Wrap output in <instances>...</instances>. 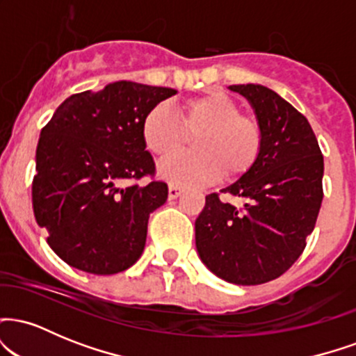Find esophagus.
Returning <instances> with one entry per match:
<instances>
[{"mask_svg": "<svg viewBox=\"0 0 356 356\" xmlns=\"http://www.w3.org/2000/svg\"><path fill=\"white\" fill-rule=\"evenodd\" d=\"M179 194H181V181H179V177L170 175L169 177V195L170 197H177Z\"/></svg>", "mask_w": 356, "mask_h": 356, "instance_id": "esophagus-1", "label": "esophagus"}]
</instances>
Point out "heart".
I'll list each match as a JSON object with an SVG mask.
<instances>
[{
    "label": "heart",
    "instance_id": "obj_1",
    "mask_svg": "<svg viewBox=\"0 0 356 356\" xmlns=\"http://www.w3.org/2000/svg\"><path fill=\"white\" fill-rule=\"evenodd\" d=\"M252 155H254V144H249L248 145V149H246V152H244L243 155H241L239 157V164H241V167H246L249 162L252 161Z\"/></svg>",
    "mask_w": 356,
    "mask_h": 356
}]
</instances>
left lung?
Instances as JSON below:
<instances>
[{
	"instance_id": "1",
	"label": "left lung",
	"mask_w": 356,
	"mask_h": 356,
	"mask_svg": "<svg viewBox=\"0 0 356 356\" xmlns=\"http://www.w3.org/2000/svg\"><path fill=\"white\" fill-rule=\"evenodd\" d=\"M172 95V88L120 80L68 97L44 125L31 187L35 219L72 268L117 275L144 252L149 216L167 201V186L113 181L154 174L145 118Z\"/></svg>"
}]
</instances>
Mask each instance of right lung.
<instances>
[{"label":"right lung","mask_w":356,"mask_h":356,"mask_svg":"<svg viewBox=\"0 0 356 356\" xmlns=\"http://www.w3.org/2000/svg\"><path fill=\"white\" fill-rule=\"evenodd\" d=\"M229 90L254 113L256 134L244 142V152L254 144V155L236 182L206 195L195 219V248L220 280L263 284L293 266L314 229L323 201V155L308 120L276 92L254 83ZM229 134L226 129L220 136L222 150H236Z\"/></svg>","instance_id":"1"}]
</instances>
